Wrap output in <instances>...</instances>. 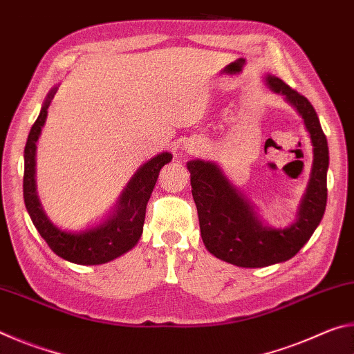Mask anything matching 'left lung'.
Wrapping results in <instances>:
<instances>
[{"label": "left lung", "mask_w": 354, "mask_h": 354, "mask_svg": "<svg viewBox=\"0 0 354 354\" xmlns=\"http://www.w3.org/2000/svg\"><path fill=\"white\" fill-rule=\"evenodd\" d=\"M267 82L273 92L284 95L303 117L314 147L313 175L295 223L286 230L263 226L250 203L227 183L217 165L200 159L187 164L206 248L221 261L247 268L267 267L295 256L319 226L328 196L329 151L315 109L306 97L279 77L268 76Z\"/></svg>", "instance_id": "left-lung-1"}]
</instances>
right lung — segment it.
I'll return each mask as SVG.
<instances>
[{
    "label": "right lung",
    "instance_id": "obj_1",
    "mask_svg": "<svg viewBox=\"0 0 354 354\" xmlns=\"http://www.w3.org/2000/svg\"><path fill=\"white\" fill-rule=\"evenodd\" d=\"M56 88H53L48 95L44 107L35 120L31 131H29L26 147H25V175H23V196L34 226L37 227L39 234L45 239V242L57 256L62 259L81 263V266H97V263L109 262L115 257L127 253L134 247L140 239L143 221H145V211L149 195L158 181L159 171L165 164L171 160L170 153H162L156 156L151 160L142 167L131 179L127 190L123 192L122 198L117 206L115 214L93 230L73 234L59 230L41 211L40 203L35 195V142H37L41 127H44L48 107Z\"/></svg>",
    "mask_w": 354,
    "mask_h": 354
}]
</instances>
